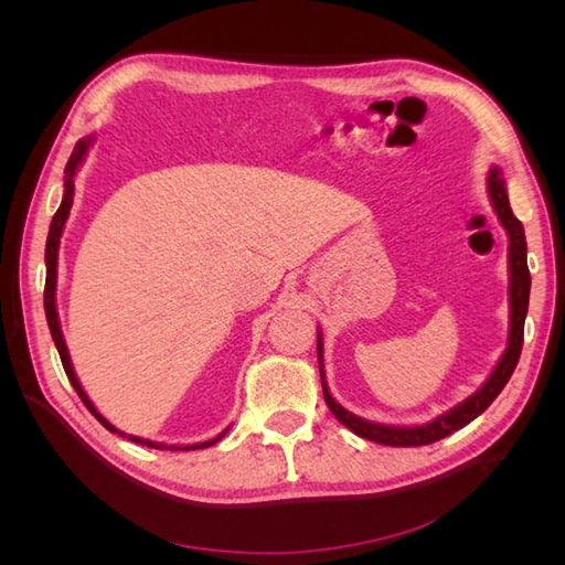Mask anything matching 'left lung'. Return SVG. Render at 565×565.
Here are the masks:
<instances>
[{"label": "left lung", "instance_id": "obj_1", "mask_svg": "<svg viewBox=\"0 0 565 565\" xmlns=\"http://www.w3.org/2000/svg\"><path fill=\"white\" fill-rule=\"evenodd\" d=\"M488 193H490L494 212H498L502 226L509 233V273H511V280H509L511 316L509 318H511V324H509V347L502 355V361L498 363V367H494V372L490 374V380L483 384V388L476 391L473 396H469L465 403H459L457 407L450 409V413L440 415L438 419H434L429 424L405 429V426H384V424L365 422L361 417L347 413V409L330 396L328 384H324V372H322V341L318 337V361H320V382H322L324 403H328L332 415L341 424H344L347 429H351L361 438L382 443V446H393V448L429 446V443H436L440 438L459 431L461 426H467L478 415L486 413L488 405L500 396V391L507 386L511 374H514V370L519 365V358H521V349H523V324H525L527 299H530V270H527V262H525L527 245H525V233H523L521 221L509 207L504 179H502V172L498 167L490 169Z\"/></svg>", "mask_w": 565, "mask_h": 565}]
</instances>
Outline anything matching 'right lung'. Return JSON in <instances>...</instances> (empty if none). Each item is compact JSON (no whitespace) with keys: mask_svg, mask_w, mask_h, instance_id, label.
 Listing matches in <instances>:
<instances>
[{"mask_svg":"<svg viewBox=\"0 0 565 565\" xmlns=\"http://www.w3.org/2000/svg\"><path fill=\"white\" fill-rule=\"evenodd\" d=\"M89 143H92V136L89 139H79L77 141V146H75V150H73V156H71V160H67V164H65V195H63V202H61V207H58V212L54 214V218H51V226H49V237H46V254H44V259H46V282H44V311H46V322H49V330H51V337H54V344H56V349H58V355H61V363H63V370H65V374H67V380H71V384H73V388L77 391V396L82 398V403L87 405V409L89 413L106 426L108 431H113V434H119V436H127V434H122V431H117L115 426L104 417V415H98V409L94 407V403L87 398V393L82 391V386H79V382H77V377H75V370H73V365H71V355H67V349H65V341H63V334H61V324H58V313H56V264H58V243H61V233H63V226H65V218H67V214H71V207H73V195H75V172H77V167H79V162H82V158L87 156V148H89ZM226 434V431H224ZM221 434V436H224ZM221 436H216V438H212V440H204V443H198V446H185V448H174V446H160V443H150V440H143V438H134V436H129L134 443H141V446H148V448H160V450H202V448H210V446H214V443L221 438Z\"/></svg>","mask_w":565,"mask_h":565,"instance_id":"add662e5","label":"right lung"}]
</instances>
